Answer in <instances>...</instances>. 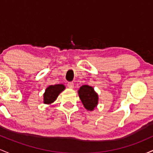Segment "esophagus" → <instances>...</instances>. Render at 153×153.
I'll return each mask as SVG.
<instances>
[{
  "label": "esophagus",
  "mask_w": 153,
  "mask_h": 153,
  "mask_svg": "<svg viewBox=\"0 0 153 153\" xmlns=\"http://www.w3.org/2000/svg\"><path fill=\"white\" fill-rule=\"evenodd\" d=\"M68 88H73V87H74V83H73V82H69L68 83Z\"/></svg>",
  "instance_id": "1"
}]
</instances>
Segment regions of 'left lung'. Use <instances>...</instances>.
Returning <instances> with one entry per match:
<instances>
[{
	"label": "left lung",
	"mask_w": 153,
	"mask_h": 153,
	"mask_svg": "<svg viewBox=\"0 0 153 153\" xmlns=\"http://www.w3.org/2000/svg\"><path fill=\"white\" fill-rule=\"evenodd\" d=\"M78 95L84 107L88 111H93L97 106L99 96L94 88L83 85L78 90Z\"/></svg>",
	"instance_id": "left-lung-1"
}]
</instances>
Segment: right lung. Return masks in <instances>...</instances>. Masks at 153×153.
<instances>
[{
	"mask_svg": "<svg viewBox=\"0 0 153 153\" xmlns=\"http://www.w3.org/2000/svg\"><path fill=\"white\" fill-rule=\"evenodd\" d=\"M65 87L62 84H57V85H50L47 87L44 94V103L46 104H50L53 103L59 94L65 90Z\"/></svg>",
	"mask_w": 153,
	"mask_h": 153,
	"instance_id": "obj_1",
	"label": "right lung"
}]
</instances>
